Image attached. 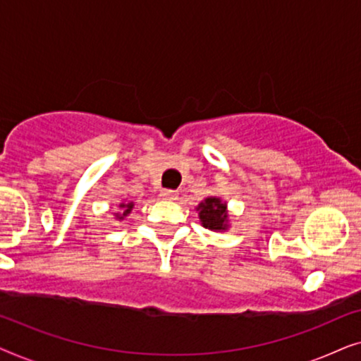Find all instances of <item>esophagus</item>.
Listing matches in <instances>:
<instances>
[{"label": "esophagus", "mask_w": 361, "mask_h": 361, "mask_svg": "<svg viewBox=\"0 0 361 361\" xmlns=\"http://www.w3.org/2000/svg\"><path fill=\"white\" fill-rule=\"evenodd\" d=\"M161 197H162V199H166V200H177V199H179V192L164 189V190H161Z\"/></svg>", "instance_id": "obj_1"}]
</instances>
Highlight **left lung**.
<instances>
[{
    "label": "left lung",
    "mask_w": 361,
    "mask_h": 361,
    "mask_svg": "<svg viewBox=\"0 0 361 361\" xmlns=\"http://www.w3.org/2000/svg\"><path fill=\"white\" fill-rule=\"evenodd\" d=\"M199 212V221L204 228L212 231H226L230 228L228 205L220 197H207L195 207Z\"/></svg>",
    "instance_id": "8db88e82"
}]
</instances>
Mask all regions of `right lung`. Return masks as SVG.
<instances>
[{"label": "right lung", "mask_w": 361, "mask_h": 361, "mask_svg": "<svg viewBox=\"0 0 361 361\" xmlns=\"http://www.w3.org/2000/svg\"><path fill=\"white\" fill-rule=\"evenodd\" d=\"M133 209H135V202L125 199L120 204V212H115V214H113V216H115V220L121 221V220H125L126 216L131 214Z\"/></svg>", "instance_id": "right-lung-1"}]
</instances>
